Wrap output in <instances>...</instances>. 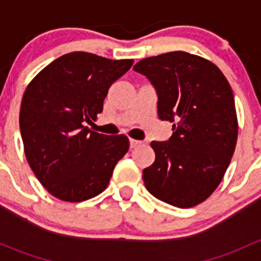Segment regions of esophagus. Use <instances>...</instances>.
<instances>
[{"instance_id": "esophagus-1", "label": "esophagus", "mask_w": 261, "mask_h": 261, "mask_svg": "<svg viewBox=\"0 0 261 261\" xmlns=\"http://www.w3.org/2000/svg\"><path fill=\"white\" fill-rule=\"evenodd\" d=\"M143 144V141L139 140H134V139H130V149H135V147L140 146Z\"/></svg>"}]
</instances>
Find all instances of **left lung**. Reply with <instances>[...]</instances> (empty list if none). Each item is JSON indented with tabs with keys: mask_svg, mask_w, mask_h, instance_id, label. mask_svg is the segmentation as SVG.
<instances>
[{
	"mask_svg": "<svg viewBox=\"0 0 261 261\" xmlns=\"http://www.w3.org/2000/svg\"><path fill=\"white\" fill-rule=\"evenodd\" d=\"M158 94V116L173 123L167 141H151L155 162L145 168L147 191L189 208L206 201L222 180L238 140L232 89L210 60L186 51L145 58L134 65Z\"/></svg>",
	"mask_w": 261,
	"mask_h": 261,
	"instance_id": "1",
	"label": "left lung"
}]
</instances>
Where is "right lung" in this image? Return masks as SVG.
I'll return each mask as SVG.
<instances>
[{
	"label": "right lung",
	"mask_w": 261,
	"mask_h": 261,
	"mask_svg": "<svg viewBox=\"0 0 261 261\" xmlns=\"http://www.w3.org/2000/svg\"><path fill=\"white\" fill-rule=\"evenodd\" d=\"M133 63L69 53L50 63L26 88L20 109L26 159L57 198L82 202L98 196L127 152L125 135L94 133L86 122L101 114L109 88Z\"/></svg>",
	"instance_id": "right-lung-1"
}]
</instances>
